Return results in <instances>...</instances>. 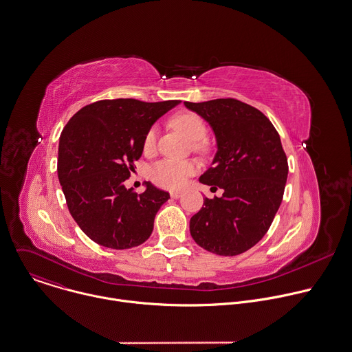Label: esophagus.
<instances>
[{"mask_svg": "<svg viewBox=\"0 0 352 352\" xmlns=\"http://www.w3.org/2000/svg\"><path fill=\"white\" fill-rule=\"evenodd\" d=\"M170 196L173 199H179L182 196V192L181 190H173V192H170Z\"/></svg>", "mask_w": 352, "mask_h": 352, "instance_id": "1", "label": "esophagus"}]
</instances>
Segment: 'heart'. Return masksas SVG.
Returning <instances> with one entry per match:
<instances>
[{
  "label": "heart",
  "instance_id": "obj_1",
  "mask_svg": "<svg viewBox=\"0 0 352 352\" xmlns=\"http://www.w3.org/2000/svg\"><path fill=\"white\" fill-rule=\"evenodd\" d=\"M171 124L181 130L189 140L195 141L193 146L197 151L206 149L204 137L207 134L206 122L193 112H182L175 115L171 119ZM156 127H151L144 138V146L146 151H151L156 144ZM197 170V166L192 160H179V159H163L155 163L151 167L149 175L155 184L168 189L181 188L186 179L193 175Z\"/></svg>",
  "mask_w": 352,
  "mask_h": 352
}]
</instances>
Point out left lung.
Wrapping results in <instances>:
<instances>
[{"mask_svg": "<svg viewBox=\"0 0 352 352\" xmlns=\"http://www.w3.org/2000/svg\"><path fill=\"white\" fill-rule=\"evenodd\" d=\"M212 129L217 153L200 182L223 190L190 218L193 240L221 256L240 255L267 233L284 196L288 160L273 123L234 98L184 102Z\"/></svg>", "mask_w": 352, "mask_h": 352, "instance_id": "8db88e82", "label": "left lung"}]
</instances>
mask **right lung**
Returning a JSON list of instances; mask_svg holds the SVG:
<instances>
[{
  "label": "right lung",
  "mask_w": 352,
  "mask_h": 352,
  "mask_svg": "<svg viewBox=\"0 0 352 352\" xmlns=\"http://www.w3.org/2000/svg\"><path fill=\"white\" fill-rule=\"evenodd\" d=\"M179 100H101L79 109L58 142L57 175L74 221L94 243L127 250L145 243L168 192L145 182L137 195L124 181L144 151L152 124Z\"/></svg>",
  "instance_id": "obj_1"
}]
</instances>
